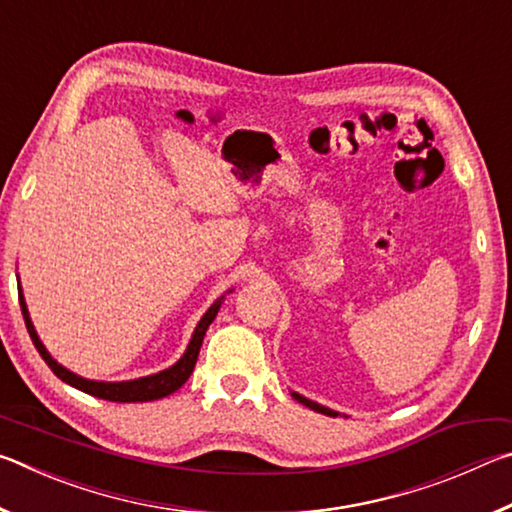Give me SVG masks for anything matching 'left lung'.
Segmentation results:
<instances>
[{"instance_id":"left-lung-1","label":"left lung","mask_w":512,"mask_h":512,"mask_svg":"<svg viewBox=\"0 0 512 512\" xmlns=\"http://www.w3.org/2000/svg\"><path fill=\"white\" fill-rule=\"evenodd\" d=\"M291 395H293V400H298L300 404L309 406L311 411H318V413H323V415H332V418H336V415H341L339 411H332V409H327V406H323V404H318V402H311V400H307V397H302L300 393H291Z\"/></svg>"}]
</instances>
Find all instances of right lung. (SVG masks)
I'll list each match as a JSON object with an SVG mask.
<instances>
[{
    "mask_svg": "<svg viewBox=\"0 0 512 512\" xmlns=\"http://www.w3.org/2000/svg\"><path fill=\"white\" fill-rule=\"evenodd\" d=\"M17 296H20L22 316H24V323H27L31 341H33V345H36V350L40 352V357L45 359L47 366L54 370V375L58 379H63L65 384L79 388V391L88 393V395L99 397V400H108V402H153V400H162V397L176 393L178 388L189 379V375L194 372L198 352H201V345H203V336L207 332V327L212 325L216 314H219V309L225 300V296H221L212 302V307L205 311L201 320H198V325L194 329L192 339H189V345L183 352V357L173 363V366L155 372V375L137 377V379H128V381H94V379H85L81 375H76V372L67 370L65 366H60V363L51 357L45 345H42L36 327H33V323H31L27 300H24V293L20 287V277H17Z\"/></svg>",
    "mask_w": 512,
    "mask_h": 512,
    "instance_id": "1",
    "label": "right lung"
}]
</instances>
